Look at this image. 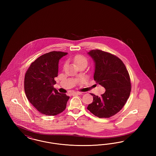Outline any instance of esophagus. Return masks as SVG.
Here are the masks:
<instances>
[{"mask_svg":"<svg viewBox=\"0 0 156 156\" xmlns=\"http://www.w3.org/2000/svg\"><path fill=\"white\" fill-rule=\"evenodd\" d=\"M81 92H75L73 93V95H81Z\"/></svg>","mask_w":156,"mask_h":156,"instance_id":"obj_1","label":"esophagus"}]
</instances>
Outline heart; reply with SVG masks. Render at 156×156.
Wrapping results in <instances>:
<instances>
[{
    "instance_id": "1",
    "label": "heart",
    "mask_w": 156,
    "mask_h": 156,
    "mask_svg": "<svg viewBox=\"0 0 156 156\" xmlns=\"http://www.w3.org/2000/svg\"><path fill=\"white\" fill-rule=\"evenodd\" d=\"M74 61L78 66H80L81 64H87V59L84 57L80 55L75 56L74 58Z\"/></svg>"
}]
</instances>
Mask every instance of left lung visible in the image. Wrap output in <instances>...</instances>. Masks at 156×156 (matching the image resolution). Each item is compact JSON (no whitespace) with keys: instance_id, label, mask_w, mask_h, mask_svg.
Listing matches in <instances>:
<instances>
[{"instance_id":"obj_1","label":"left lung","mask_w":156,"mask_h":156,"mask_svg":"<svg viewBox=\"0 0 156 156\" xmlns=\"http://www.w3.org/2000/svg\"><path fill=\"white\" fill-rule=\"evenodd\" d=\"M88 54L95 63L94 79L105 89L101 97L93 96L87 109L98 118H110L126 104L131 91L130 76L122 61L109 52L92 50Z\"/></svg>"}]
</instances>
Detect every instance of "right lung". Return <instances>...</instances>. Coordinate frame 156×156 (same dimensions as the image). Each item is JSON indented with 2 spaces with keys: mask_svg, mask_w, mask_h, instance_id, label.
Wrapping results in <instances>:
<instances>
[{
  "mask_svg": "<svg viewBox=\"0 0 156 156\" xmlns=\"http://www.w3.org/2000/svg\"><path fill=\"white\" fill-rule=\"evenodd\" d=\"M67 52L51 51L31 63L24 77V90L31 104L41 113L55 116L66 108L69 97L54 88L59 59Z\"/></svg>",
  "mask_w": 156,
  "mask_h": 156,
  "instance_id": "add662e5",
  "label": "right lung"
}]
</instances>
